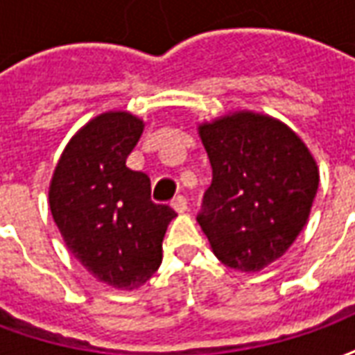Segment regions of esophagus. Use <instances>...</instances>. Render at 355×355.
Masks as SVG:
<instances>
[{"label": "esophagus", "mask_w": 355, "mask_h": 355, "mask_svg": "<svg viewBox=\"0 0 355 355\" xmlns=\"http://www.w3.org/2000/svg\"><path fill=\"white\" fill-rule=\"evenodd\" d=\"M171 207L175 209L177 213H184L186 209H188V201H186L184 196H177L175 200L171 201Z\"/></svg>", "instance_id": "34e87169"}]
</instances>
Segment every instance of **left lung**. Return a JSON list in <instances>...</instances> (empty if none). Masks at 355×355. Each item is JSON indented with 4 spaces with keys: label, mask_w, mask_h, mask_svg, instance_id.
Listing matches in <instances>:
<instances>
[{
    "label": "left lung",
    "mask_w": 355,
    "mask_h": 355,
    "mask_svg": "<svg viewBox=\"0 0 355 355\" xmlns=\"http://www.w3.org/2000/svg\"><path fill=\"white\" fill-rule=\"evenodd\" d=\"M213 167L198 223L216 259L259 272L304 228L320 184L302 140L274 117L236 112L200 125Z\"/></svg>",
    "instance_id": "8db88e82"
}]
</instances>
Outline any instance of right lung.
Masks as SVG:
<instances>
[{
  "mask_svg": "<svg viewBox=\"0 0 355 355\" xmlns=\"http://www.w3.org/2000/svg\"><path fill=\"white\" fill-rule=\"evenodd\" d=\"M144 123L106 112L76 132L58 159L49 205L66 247L98 282L132 291L162 264V241L177 213L150 198L146 173L125 162Z\"/></svg>",
  "mask_w": 355,
  "mask_h": 355,
  "instance_id": "1",
  "label": "right lung"
}]
</instances>
